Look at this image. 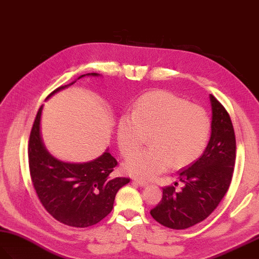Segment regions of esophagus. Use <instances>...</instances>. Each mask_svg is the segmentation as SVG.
Wrapping results in <instances>:
<instances>
[{
	"mask_svg": "<svg viewBox=\"0 0 259 259\" xmlns=\"http://www.w3.org/2000/svg\"><path fill=\"white\" fill-rule=\"evenodd\" d=\"M134 183H136L137 185H139V186H147L148 185V182H146V181H142V180H135L134 181Z\"/></svg>",
	"mask_w": 259,
	"mask_h": 259,
	"instance_id": "34e87169",
	"label": "esophagus"
}]
</instances>
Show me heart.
<instances>
[{
  "label": "heart",
  "instance_id": "obj_1",
  "mask_svg": "<svg viewBox=\"0 0 259 259\" xmlns=\"http://www.w3.org/2000/svg\"><path fill=\"white\" fill-rule=\"evenodd\" d=\"M210 131L205 110L169 92L145 94L131 114L117 123V144L124 158L136 153L149 136L150 148L125 163L130 176L150 180L172 165L180 169L193 162L204 149Z\"/></svg>",
  "mask_w": 259,
  "mask_h": 259
}]
</instances>
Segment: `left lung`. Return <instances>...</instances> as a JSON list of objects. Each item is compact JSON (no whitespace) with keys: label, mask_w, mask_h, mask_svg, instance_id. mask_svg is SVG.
I'll return each mask as SVG.
<instances>
[{"label":"left lung","mask_w":259,"mask_h":259,"mask_svg":"<svg viewBox=\"0 0 259 259\" xmlns=\"http://www.w3.org/2000/svg\"><path fill=\"white\" fill-rule=\"evenodd\" d=\"M211 136L202 155L180 170L184 186L162 188V199L150 210L160 225L184 230L204 221L218 207L229 190L235 163V134L226 108L210 95Z\"/></svg>","instance_id":"left-lung-1"}]
</instances>
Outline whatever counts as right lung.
I'll return each mask as SVG.
<instances>
[{
	"instance_id": "1",
	"label": "right lung",
	"mask_w": 259,
	"mask_h": 259,
	"mask_svg": "<svg viewBox=\"0 0 259 259\" xmlns=\"http://www.w3.org/2000/svg\"><path fill=\"white\" fill-rule=\"evenodd\" d=\"M74 82L57 88L48 97ZM41 110L42 107L34 118L28 144V162L34 191L41 205L55 220L74 228L94 226L112 211L117 191L128 183L130 178L110 177L117 161L108 151L86 163H67L52 157L41 142Z\"/></svg>"
}]
</instances>
